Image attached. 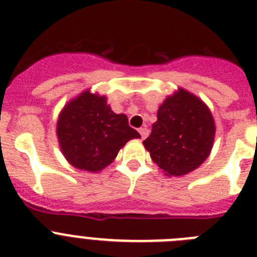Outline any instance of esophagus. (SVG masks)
Returning <instances> with one entry per match:
<instances>
[{
  "label": "esophagus",
  "instance_id": "34e87169",
  "mask_svg": "<svg viewBox=\"0 0 257 257\" xmlns=\"http://www.w3.org/2000/svg\"><path fill=\"white\" fill-rule=\"evenodd\" d=\"M139 133H140V135H142L143 140H144L145 138L149 135V130L147 128V127H142V128H139Z\"/></svg>",
  "mask_w": 257,
  "mask_h": 257
}]
</instances>
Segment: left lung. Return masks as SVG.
<instances>
[{
	"instance_id": "obj_1",
	"label": "left lung",
	"mask_w": 257,
	"mask_h": 257,
	"mask_svg": "<svg viewBox=\"0 0 257 257\" xmlns=\"http://www.w3.org/2000/svg\"><path fill=\"white\" fill-rule=\"evenodd\" d=\"M215 131L208 106L180 87L160 105L152 134L143 144L165 175L183 176L207 160Z\"/></svg>"
}]
</instances>
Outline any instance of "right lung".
Wrapping results in <instances>:
<instances>
[{
    "label": "right lung",
    "mask_w": 257,
    "mask_h": 257,
    "mask_svg": "<svg viewBox=\"0 0 257 257\" xmlns=\"http://www.w3.org/2000/svg\"><path fill=\"white\" fill-rule=\"evenodd\" d=\"M56 135L60 151L73 167L99 172L114 161L119 149L140 134L126 114H115L106 96L85 90L59 113Z\"/></svg>",
    "instance_id": "1"
}]
</instances>
